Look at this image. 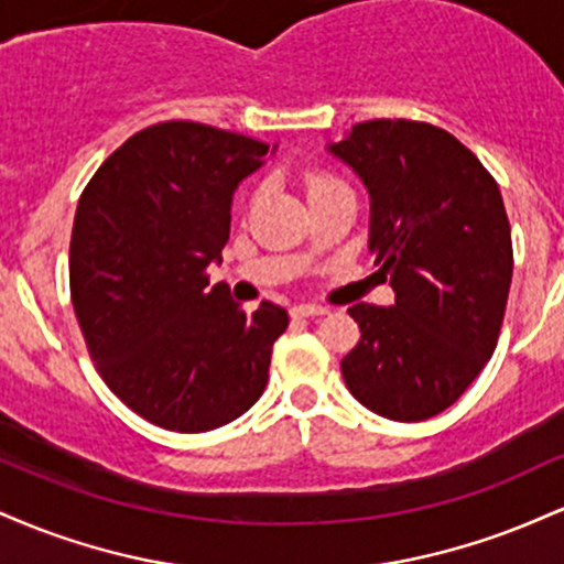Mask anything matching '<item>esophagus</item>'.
I'll use <instances>...</instances> for the list:
<instances>
[{"label":"esophagus","instance_id":"34e87169","mask_svg":"<svg viewBox=\"0 0 564 564\" xmlns=\"http://www.w3.org/2000/svg\"><path fill=\"white\" fill-rule=\"evenodd\" d=\"M328 307H323V304H294L291 307V315L294 318H315V315H326Z\"/></svg>","mask_w":564,"mask_h":564}]
</instances>
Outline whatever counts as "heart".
<instances>
[{
	"instance_id": "b5f03b06",
	"label": "heart",
	"mask_w": 564,
	"mask_h": 564,
	"mask_svg": "<svg viewBox=\"0 0 564 564\" xmlns=\"http://www.w3.org/2000/svg\"><path fill=\"white\" fill-rule=\"evenodd\" d=\"M334 185H339V183H334V180H328V177H313L307 183V193H318V191H326V187H334Z\"/></svg>"
}]
</instances>
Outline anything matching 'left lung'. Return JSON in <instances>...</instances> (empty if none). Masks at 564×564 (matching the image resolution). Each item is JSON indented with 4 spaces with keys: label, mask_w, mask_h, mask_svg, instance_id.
<instances>
[{
    "label": "left lung",
    "mask_w": 564,
    "mask_h": 564,
    "mask_svg": "<svg viewBox=\"0 0 564 564\" xmlns=\"http://www.w3.org/2000/svg\"><path fill=\"white\" fill-rule=\"evenodd\" d=\"M328 153L364 180L368 249L394 291L392 307L347 310L360 341L341 377L368 411L424 422L496 349L514 264L501 191L467 145L424 121H364Z\"/></svg>",
    "instance_id": "1"
}]
</instances>
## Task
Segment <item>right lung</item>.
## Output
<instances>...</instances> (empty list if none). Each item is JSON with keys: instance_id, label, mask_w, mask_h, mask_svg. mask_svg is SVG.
<instances>
[{"instance_id": "right-lung-1", "label": "right lung", "mask_w": 564, "mask_h": 564, "mask_svg": "<svg viewBox=\"0 0 564 564\" xmlns=\"http://www.w3.org/2000/svg\"><path fill=\"white\" fill-rule=\"evenodd\" d=\"M275 148L196 121L132 134L84 187L70 232V302L102 381L172 432H209L260 400L289 313H243L209 286L232 193Z\"/></svg>"}]
</instances>
